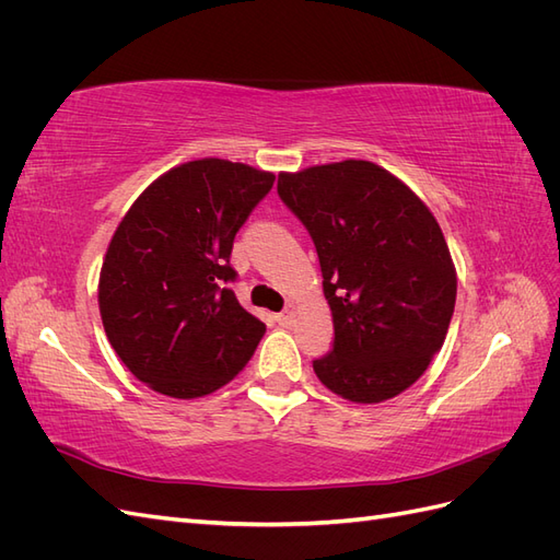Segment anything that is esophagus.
Returning a JSON list of instances; mask_svg holds the SVG:
<instances>
[{"label":"esophagus","instance_id":"esophagus-1","mask_svg":"<svg viewBox=\"0 0 560 560\" xmlns=\"http://www.w3.org/2000/svg\"><path fill=\"white\" fill-rule=\"evenodd\" d=\"M294 315H296V306H294V303H290V306H287V308L278 315V322H280L282 327H290L292 322H294Z\"/></svg>","mask_w":560,"mask_h":560}]
</instances>
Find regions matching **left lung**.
I'll return each mask as SVG.
<instances>
[{
  "label": "left lung",
  "instance_id": "1",
  "mask_svg": "<svg viewBox=\"0 0 560 560\" xmlns=\"http://www.w3.org/2000/svg\"><path fill=\"white\" fill-rule=\"evenodd\" d=\"M308 229L331 308L334 348L313 362L322 385L354 404L411 387L442 350L457 278L444 233L409 186L371 161L278 175Z\"/></svg>",
  "mask_w": 560,
  "mask_h": 560
}]
</instances>
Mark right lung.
Masks as SVG:
<instances>
[{
	"mask_svg": "<svg viewBox=\"0 0 560 560\" xmlns=\"http://www.w3.org/2000/svg\"><path fill=\"white\" fill-rule=\"evenodd\" d=\"M276 175L200 159L151 182L116 226L100 270L103 327L130 374L175 399L238 376L266 325L229 282L231 249Z\"/></svg>",
	"mask_w": 560,
	"mask_h": 560,
	"instance_id": "add662e5",
	"label": "right lung"
}]
</instances>
